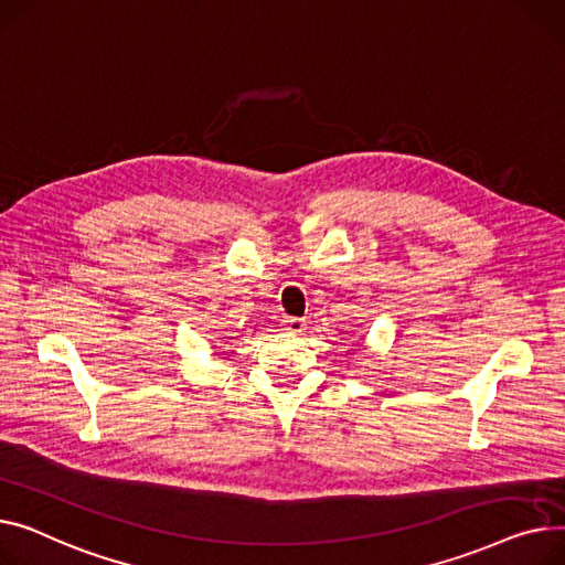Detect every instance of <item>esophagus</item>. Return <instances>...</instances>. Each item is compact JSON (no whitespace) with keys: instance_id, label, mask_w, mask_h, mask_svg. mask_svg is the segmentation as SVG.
I'll return each mask as SVG.
<instances>
[{"instance_id":"1","label":"esophagus","mask_w":565,"mask_h":565,"mask_svg":"<svg viewBox=\"0 0 565 565\" xmlns=\"http://www.w3.org/2000/svg\"><path fill=\"white\" fill-rule=\"evenodd\" d=\"M285 328L289 330V333L301 335L303 330H306V319H301V317H289V319H285Z\"/></svg>"}]
</instances>
